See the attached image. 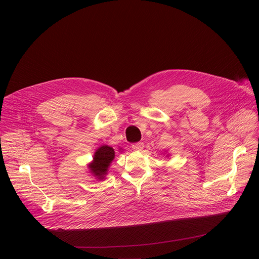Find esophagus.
Wrapping results in <instances>:
<instances>
[{"label": "esophagus", "instance_id": "1", "mask_svg": "<svg viewBox=\"0 0 259 259\" xmlns=\"http://www.w3.org/2000/svg\"><path fill=\"white\" fill-rule=\"evenodd\" d=\"M132 149L134 151H141L143 149V143L142 142H136L132 144Z\"/></svg>", "mask_w": 259, "mask_h": 259}]
</instances>
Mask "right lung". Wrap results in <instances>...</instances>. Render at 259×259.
<instances>
[{"mask_svg": "<svg viewBox=\"0 0 259 259\" xmlns=\"http://www.w3.org/2000/svg\"><path fill=\"white\" fill-rule=\"evenodd\" d=\"M114 158L115 151L113 147H110L108 145L100 146L94 154L93 162L89 165L91 172L98 179H103L104 175L106 174L107 168Z\"/></svg>", "mask_w": 259, "mask_h": 259, "instance_id": "obj_1", "label": "right lung"}]
</instances>
